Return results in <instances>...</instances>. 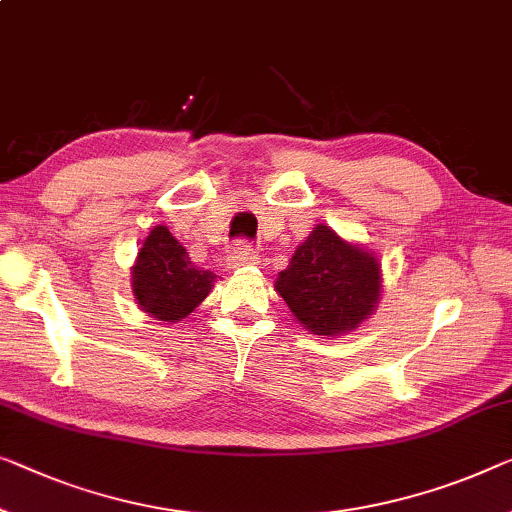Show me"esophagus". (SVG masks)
Returning a JSON list of instances; mask_svg holds the SVG:
<instances>
[{
	"label": "esophagus",
	"mask_w": 512,
	"mask_h": 512,
	"mask_svg": "<svg viewBox=\"0 0 512 512\" xmlns=\"http://www.w3.org/2000/svg\"><path fill=\"white\" fill-rule=\"evenodd\" d=\"M227 264H230V269L239 271V269H253V266L259 264V257L255 255V250L250 246H239L227 259Z\"/></svg>",
	"instance_id": "1"
}]
</instances>
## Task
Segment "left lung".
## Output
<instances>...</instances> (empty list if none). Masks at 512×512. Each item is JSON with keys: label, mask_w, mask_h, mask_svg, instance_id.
Instances as JSON below:
<instances>
[{"label": "left lung", "mask_w": 512, "mask_h": 512, "mask_svg": "<svg viewBox=\"0 0 512 512\" xmlns=\"http://www.w3.org/2000/svg\"><path fill=\"white\" fill-rule=\"evenodd\" d=\"M273 287L303 329L331 340L356 331L375 315L384 273L372 250L319 223Z\"/></svg>", "instance_id": "left-lung-1"}]
</instances>
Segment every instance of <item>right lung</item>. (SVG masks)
<instances>
[{"instance_id":"add662e5","label":"right lung","mask_w":512,"mask_h":512,"mask_svg":"<svg viewBox=\"0 0 512 512\" xmlns=\"http://www.w3.org/2000/svg\"><path fill=\"white\" fill-rule=\"evenodd\" d=\"M216 273L190 262L186 248L165 225H156L131 266L133 299L158 322H181L207 299Z\"/></svg>"}]
</instances>
